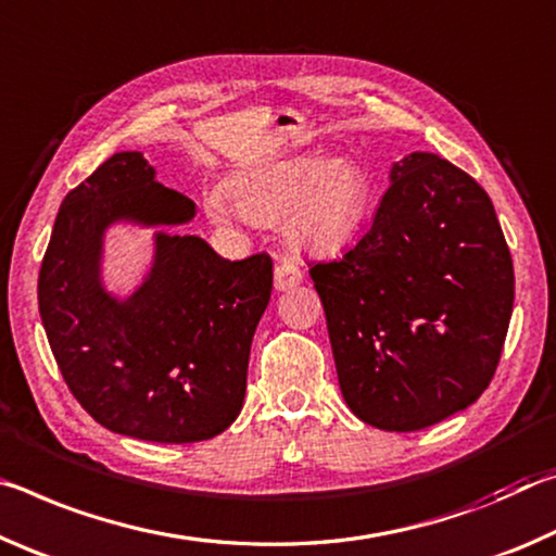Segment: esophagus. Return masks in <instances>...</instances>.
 <instances>
[{
  "label": "esophagus",
  "mask_w": 556,
  "mask_h": 556,
  "mask_svg": "<svg viewBox=\"0 0 556 556\" xmlns=\"http://www.w3.org/2000/svg\"><path fill=\"white\" fill-rule=\"evenodd\" d=\"M300 280H303V270H300L293 261H278L276 263V288L278 290H290L295 288Z\"/></svg>",
  "instance_id": "34e87169"
}]
</instances>
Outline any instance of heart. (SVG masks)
<instances>
[{
  "label": "heart",
  "mask_w": 556,
  "mask_h": 556,
  "mask_svg": "<svg viewBox=\"0 0 556 556\" xmlns=\"http://www.w3.org/2000/svg\"><path fill=\"white\" fill-rule=\"evenodd\" d=\"M229 194L239 212L258 224L283 218L286 239L298 249L332 256L357 239L371 208V179L357 160L298 157L273 160L231 179ZM206 212L216 222L236 214L226 199L204 197Z\"/></svg>",
  "instance_id": "obj_1"
}]
</instances>
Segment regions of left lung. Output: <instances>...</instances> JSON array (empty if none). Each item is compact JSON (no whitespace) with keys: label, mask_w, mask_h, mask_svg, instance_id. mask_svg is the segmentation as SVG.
I'll list each match as a JSON object with an SVG mask.
<instances>
[{"label":"left lung","mask_w":556,"mask_h":556,"mask_svg":"<svg viewBox=\"0 0 556 556\" xmlns=\"http://www.w3.org/2000/svg\"><path fill=\"white\" fill-rule=\"evenodd\" d=\"M371 229L313 263L340 389L381 431H418L468 408L503 354L513 256L485 189L448 160L391 167Z\"/></svg>","instance_id":"left-lung-1"}]
</instances>
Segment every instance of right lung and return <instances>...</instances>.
Returning a JSON list of instances; mask_svg holds the SVG:
<instances>
[{
	"label": "right lung",
	"mask_w": 556,
	"mask_h": 556,
	"mask_svg": "<svg viewBox=\"0 0 556 556\" xmlns=\"http://www.w3.org/2000/svg\"><path fill=\"white\" fill-rule=\"evenodd\" d=\"M194 214L140 152H117L63 199L41 261L39 313L63 381L100 426L140 441L194 443L229 429L270 300L268 253L226 261L199 236L165 231L142 286L125 300L108 293V226H179Z\"/></svg>",
	"instance_id": "obj_1"
}]
</instances>
